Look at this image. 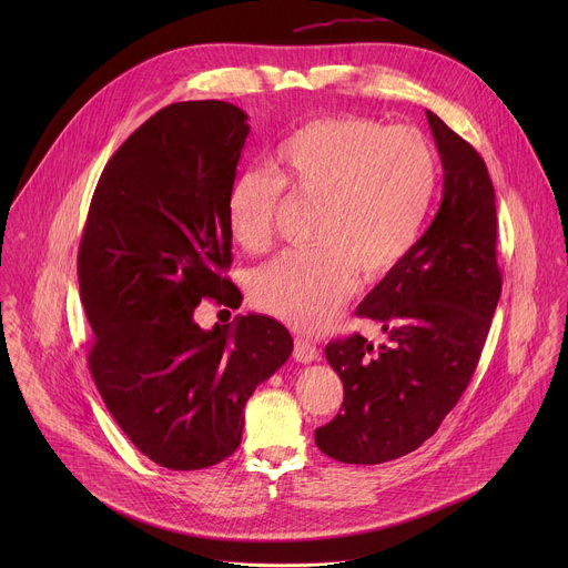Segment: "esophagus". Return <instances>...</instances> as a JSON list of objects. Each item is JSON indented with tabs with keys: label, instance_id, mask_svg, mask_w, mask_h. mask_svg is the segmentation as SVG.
Here are the masks:
<instances>
[{
	"label": "esophagus",
	"instance_id": "esophagus-1",
	"mask_svg": "<svg viewBox=\"0 0 568 568\" xmlns=\"http://www.w3.org/2000/svg\"><path fill=\"white\" fill-rule=\"evenodd\" d=\"M294 359L301 362V364H310V362L318 359V351L312 342H307L303 337H296L294 339Z\"/></svg>",
	"mask_w": 568,
	"mask_h": 568
}]
</instances>
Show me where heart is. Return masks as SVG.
I'll return each instance as SVG.
<instances>
[{"mask_svg": "<svg viewBox=\"0 0 568 568\" xmlns=\"http://www.w3.org/2000/svg\"><path fill=\"white\" fill-rule=\"evenodd\" d=\"M272 169L274 175L247 169L231 182L229 231L258 254L272 245L283 189L318 202L316 247L285 252L252 278L261 310L316 331L353 292L355 272L382 278L412 252L436 193V152L416 128L333 114L296 128L276 148Z\"/></svg>", "mask_w": 568, "mask_h": 568, "instance_id": "1", "label": "heart"}]
</instances>
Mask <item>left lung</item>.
I'll return each mask as SVG.
<instances>
[{
  "instance_id": "left-lung-1",
  "label": "left lung",
  "mask_w": 568,
  "mask_h": 568,
  "mask_svg": "<svg viewBox=\"0 0 568 568\" xmlns=\"http://www.w3.org/2000/svg\"><path fill=\"white\" fill-rule=\"evenodd\" d=\"M445 182L423 237L359 303L388 344L335 339L326 359L344 382L339 414L314 432L316 447L351 465L418 449L467 388L501 296L495 186L483 156L427 112Z\"/></svg>"
}]
</instances>
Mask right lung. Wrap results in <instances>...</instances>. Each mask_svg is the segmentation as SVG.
Masks as SVG:
<instances>
[{
  "label": "right lung",
  "instance_id": "obj_1",
  "mask_svg": "<svg viewBox=\"0 0 568 568\" xmlns=\"http://www.w3.org/2000/svg\"><path fill=\"white\" fill-rule=\"evenodd\" d=\"M247 134V114L224 101L159 110L108 161L80 237L92 377L132 445L169 469L229 458L247 399L294 348L263 314L211 331L195 321L204 298L242 301L224 276L226 193Z\"/></svg>",
  "mask_w": 568,
  "mask_h": 568
}]
</instances>
